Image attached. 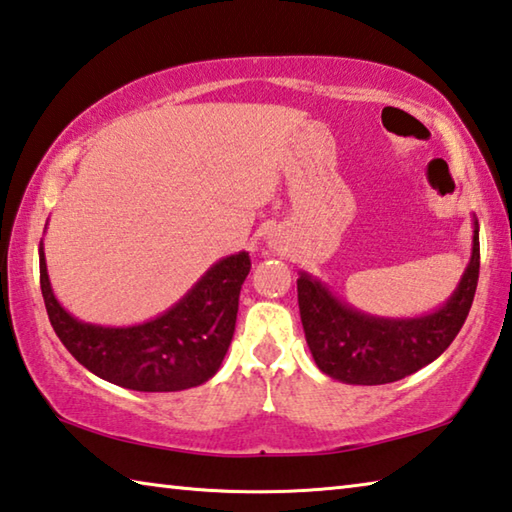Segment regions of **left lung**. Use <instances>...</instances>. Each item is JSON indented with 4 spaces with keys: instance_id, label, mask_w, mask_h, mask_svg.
<instances>
[{
    "instance_id": "1",
    "label": "left lung",
    "mask_w": 512,
    "mask_h": 512,
    "mask_svg": "<svg viewBox=\"0 0 512 512\" xmlns=\"http://www.w3.org/2000/svg\"><path fill=\"white\" fill-rule=\"evenodd\" d=\"M479 282V221L472 257L443 307L415 318H381L350 307L302 271L298 307L316 366L343 384L377 386L404 379L443 354L470 314Z\"/></svg>"
}]
</instances>
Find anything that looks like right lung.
<instances>
[{
	"label": "right lung",
	"mask_w": 512,
	"mask_h": 512,
	"mask_svg": "<svg viewBox=\"0 0 512 512\" xmlns=\"http://www.w3.org/2000/svg\"><path fill=\"white\" fill-rule=\"evenodd\" d=\"M248 253L223 257L176 305L142 325L83 323L51 289L40 241V289L51 327L69 354L94 375L142 393H173L205 384L221 368L235 334Z\"/></svg>",
	"instance_id": "right-lung-1"
}]
</instances>
